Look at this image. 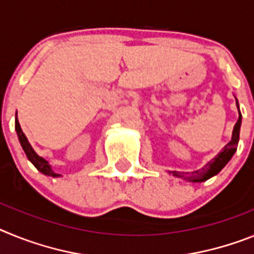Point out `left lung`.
I'll list each match as a JSON object with an SVG mask.
<instances>
[{
    "instance_id": "8db88e82",
    "label": "left lung",
    "mask_w": 254,
    "mask_h": 254,
    "mask_svg": "<svg viewBox=\"0 0 254 254\" xmlns=\"http://www.w3.org/2000/svg\"><path fill=\"white\" fill-rule=\"evenodd\" d=\"M237 107L239 110V103L237 100ZM240 125H242V114H240L239 110V119H238L237 124L234 125L233 129V135H231V140L225 145L222 151L220 152L215 158L209 161L208 164L204 167H202L198 171H194V173H178V171H173L174 176H178V178H183L185 180H189V182L193 183H200L204 182V180L209 179L215 176L216 174H219L224 166L228 164L229 161L231 160L233 154L235 153L238 147V142H239V133H240Z\"/></svg>"
}]
</instances>
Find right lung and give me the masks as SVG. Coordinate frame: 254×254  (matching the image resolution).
<instances>
[{
	"instance_id": "right-lung-1",
	"label": "right lung",
	"mask_w": 254,
	"mask_h": 254,
	"mask_svg": "<svg viewBox=\"0 0 254 254\" xmlns=\"http://www.w3.org/2000/svg\"><path fill=\"white\" fill-rule=\"evenodd\" d=\"M15 130H16L17 138H19V142H20L24 152H25L26 157H28V160H29L30 162L37 167V170L41 171L42 174H45V175L52 176V178H59V176H61L59 175V174L55 173L54 170H52V167H51V165L48 164V161H46L43 157H39L38 154L35 153V151L32 148L30 143L28 142V139H26L25 134L23 133L20 124H19V121H17V118H15Z\"/></svg>"
}]
</instances>
